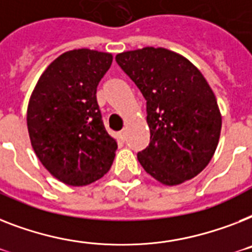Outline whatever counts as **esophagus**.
I'll return each mask as SVG.
<instances>
[{
	"instance_id": "esophagus-1",
	"label": "esophagus",
	"mask_w": 252,
	"mask_h": 252,
	"mask_svg": "<svg viewBox=\"0 0 252 252\" xmlns=\"http://www.w3.org/2000/svg\"><path fill=\"white\" fill-rule=\"evenodd\" d=\"M126 129H123L119 132V137L122 140H126Z\"/></svg>"
}]
</instances>
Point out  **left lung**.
I'll return each instance as SVG.
<instances>
[{
    "mask_svg": "<svg viewBox=\"0 0 252 252\" xmlns=\"http://www.w3.org/2000/svg\"><path fill=\"white\" fill-rule=\"evenodd\" d=\"M116 62L146 99L150 144L140 164L163 185L199 175L215 154L221 114L211 87L185 57L164 48L123 52Z\"/></svg>",
    "mask_w": 252,
    "mask_h": 252,
    "instance_id": "1",
    "label": "left lung"
}]
</instances>
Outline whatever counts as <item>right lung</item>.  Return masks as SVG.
<instances>
[{
	"label": "right lung",
	"mask_w": 252,
	"mask_h": 252,
	"mask_svg": "<svg viewBox=\"0 0 252 252\" xmlns=\"http://www.w3.org/2000/svg\"><path fill=\"white\" fill-rule=\"evenodd\" d=\"M112 54L75 49L54 59L38 79L27 108L31 145L63 184L85 186L108 172L118 149L97 103V85Z\"/></svg>",
	"instance_id": "add662e5"
}]
</instances>
